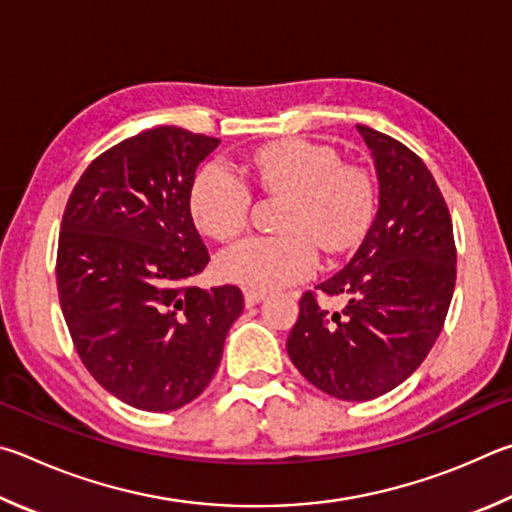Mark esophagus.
Here are the masks:
<instances>
[{"instance_id": "1", "label": "esophagus", "mask_w": 512, "mask_h": 512, "mask_svg": "<svg viewBox=\"0 0 512 512\" xmlns=\"http://www.w3.org/2000/svg\"><path fill=\"white\" fill-rule=\"evenodd\" d=\"M265 299V292H261V290H245V303H247V308H251V306H256V303H261Z\"/></svg>"}]
</instances>
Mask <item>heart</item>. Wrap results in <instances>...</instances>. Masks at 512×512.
Returning a JSON list of instances; mask_svg holds the SVG:
<instances>
[{
    "label": "heart",
    "mask_w": 512,
    "mask_h": 512,
    "mask_svg": "<svg viewBox=\"0 0 512 512\" xmlns=\"http://www.w3.org/2000/svg\"><path fill=\"white\" fill-rule=\"evenodd\" d=\"M247 170L267 193L290 195L279 218L281 233L236 242L218 256L222 279L247 288L274 290L315 272L317 247L342 254L364 236L373 218L375 188L360 166L308 139L267 143L247 157ZM251 195L247 184L220 161L202 166L188 193L197 229L231 240L245 229Z\"/></svg>",
    "instance_id": "1"
}]
</instances>
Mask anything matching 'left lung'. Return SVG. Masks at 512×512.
I'll return each instance as SVG.
<instances>
[{"instance_id": "left-lung-1", "label": "left lung", "mask_w": 512, "mask_h": 512, "mask_svg": "<svg viewBox=\"0 0 512 512\" xmlns=\"http://www.w3.org/2000/svg\"><path fill=\"white\" fill-rule=\"evenodd\" d=\"M357 132L378 173V213L342 272L319 283L342 312L299 301L288 355L303 378L339 400H373L414 373L441 335L456 281L452 218L432 173L405 143Z\"/></svg>"}]
</instances>
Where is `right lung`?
Wrapping results in <instances>:
<instances>
[{
  "mask_svg": "<svg viewBox=\"0 0 512 512\" xmlns=\"http://www.w3.org/2000/svg\"><path fill=\"white\" fill-rule=\"evenodd\" d=\"M220 139L159 125L116 143L69 195L58 297L85 369L114 398L175 411L206 389L245 301L188 285L209 263L188 193Z\"/></svg>",
  "mask_w": 512,
  "mask_h": 512,
  "instance_id": "add662e5",
  "label": "right lung"
}]
</instances>
